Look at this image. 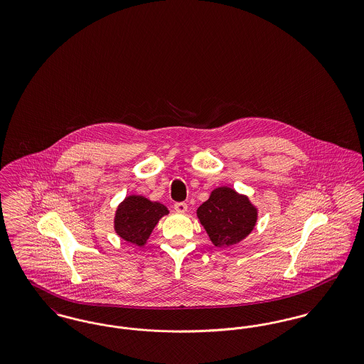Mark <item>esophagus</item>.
Wrapping results in <instances>:
<instances>
[{"label":"esophagus","instance_id":"34e87169","mask_svg":"<svg viewBox=\"0 0 364 364\" xmlns=\"http://www.w3.org/2000/svg\"><path fill=\"white\" fill-rule=\"evenodd\" d=\"M187 203H184V202H177V203H174V210L177 211V213H180V214H184L186 211H187Z\"/></svg>","mask_w":364,"mask_h":364}]
</instances>
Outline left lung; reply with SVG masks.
Returning a JSON list of instances; mask_svg holds the SVG:
<instances>
[{
  "instance_id": "8db88e82",
  "label": "left lung",
  "mask_w": 364,
  "mask_h": 364,
  "mask_svg": "<svg viewBox=\"0 0 364 364\" xmlns=\"http://www.w3.org/2000/svg\"><path fill=\"white\" fill-rule=\"evenodd\" d=\"M196 214L215 247H229L245 239L258 217L248 198L229 187L213 191Z\"/></svg>"
}]
</instances>
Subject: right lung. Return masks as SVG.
<instances>
[{
	"label": "right lung",
	"mask_w": 364,
	"mask_h": 364,
	"mask_svg": "<svg viewBox=\"0 0 364 364\" xmlns=\"http://www.w3.org/2000/svg\"><path fill=\"white\" fill-rule=\"evenodd\" d=\"M169 211L164 205L144 196H127L116 211L114 230L127 242L144 245L158 221Z\"/></svg>",
	"instance_id": "add662e5"
}]
</instances>
